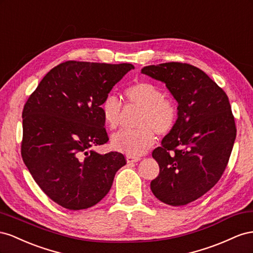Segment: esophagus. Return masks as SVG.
Wrapping results in <instances>:
<instances>
[{"label":"esophagus","instance_id":"obj_1","mask_svg":"<svg viewBox=\"0 0 253 253\" xmlns=\"http://www.w3.org/2000/svg\"><path fill=\"white\" fill-rule=\"evenodd\" d=\"M140 160H141V158H139V157H131V156H127V157H126V161H127V163L139 162Z\"/></svg>","mask_w":253,"mask_h":253}]
</instances>
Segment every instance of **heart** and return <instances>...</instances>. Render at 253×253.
Here are the masks:
<instances>
[{"mask_svg": "<svg viewBox=\"0 0 253 253\" xmlns=\"http://www.w3.org/2000/svg\"><path fill=\"white\" fill-rule=\"evenodd\" d=\"M129 104L142 107L139 119L140 128L121 129L112 135L115 149L128 156L139 157L155 145L158 134H168L176 123V109L169 100L163 98L161 90L154 84L139 82L125 90ZM121 99L114 94L105 97L100 110L106 124L111 129L117 128L122 112Z\"/></svg>", "mask_w": 253, "mask_h": 253, "instance_id": "b5f03b06", "label": "heart"}]
</instances>
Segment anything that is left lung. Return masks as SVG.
I'll return each instance as SVG.
<instances>
[{"label": "left lung", "instance_id": "obj_1", "mask_svg": "<svg viewBox=\"0 0 253 253\" xmlns=\"http://www.w3.org/2000/svg\"><path fill=\"white\" fill-rule=\"evenodd\" d=\"M142 73L165 84L178 103L175 126L153 151L160 172L150 189L164 204L184 206L210 191L227 167L236 136L229 98L191 64L160 63Z\"/></svg>", "mask_w": 253, "mask_h": 253}]
</instances>
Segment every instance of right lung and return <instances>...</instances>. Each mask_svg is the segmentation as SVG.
Segmentation results:
<instances>
[{
  "mask_svg": "<svg viewBox=\"0 0 253 253\" xmlns=\"http://www.w3.org/2000/svg\"><path fill=\"white\" fill-rule=\"evenodd\" d=\"M132 69L130 63L63 62L27 99L21 154L36 183L59 206L76 211L96 205L126 164L117 151L100 155L93 148L109 140L100 105Z\"/></svg>",
  "mask_w": 253,
  "mask_h": 253,
  "instance_id": "add662e5",
  "label": "right lung"
}]
</instances>
